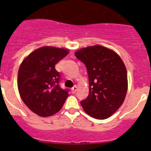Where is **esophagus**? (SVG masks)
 I'll use <instances>...</instances> for the list:
<instances>
[{"label": "esophagus", "instance_id": "34e87169", "mask_svg": "<svg viewBox=\"0 0 151 151\" xmlns=\"http://www.w3.org/2000/svg\"><path fill=\"white\" fill-rule=\"evenodd\" d=\"M77 90V86H74L72 87V89H71V92H72L73 94H74Z\"/></svg>", "mask_w": 151, "mask_h": 151}]
</instances>
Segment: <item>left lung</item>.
<instances>
[{
  "instance_id": "obj_1",
  "label": "left lung",
  "mask_w": 151,
  "mask_h": 151,
  "mask_svg": "<svg viewBox=\"0 0 151 151\" xmlns=\"http://www.w3.org/2000/svg\"><path fill=\"white\" fill-rule=\"evenodd\" d=\"M75 55L89 76V96L81 101V106L96 119L109 117L122 105L127 92L124 63L116 52L99 45L81 49Z\"/></svg>"
}]
</instances>
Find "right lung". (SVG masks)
Listing matches in <instances>:
<instances>
[{"mask_svg": "<svg viewBox=\"0 0 151 151\" xmlns=\"http://www.w3.org/2000/svg\"><path fill=\"white\" fill-rule=\"evenodd\" d=\"M68 53L65 49L43 47L35 50L20 65L18 89L22 101L40 116H50L62 108L68 89L59 85L60 74L55 68Z\"/></svg>", "mask_w": 151, "mask_h": 151, "instance_id": "obj_1", "label": "right lung"}]
</instances>
